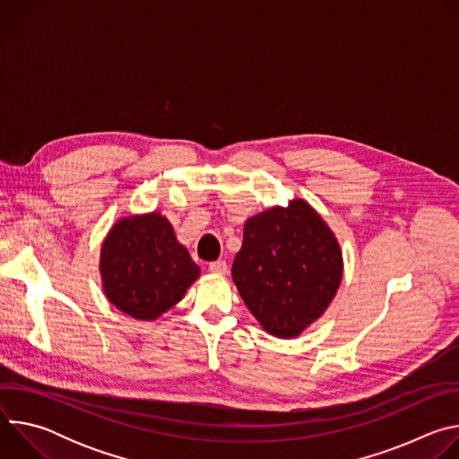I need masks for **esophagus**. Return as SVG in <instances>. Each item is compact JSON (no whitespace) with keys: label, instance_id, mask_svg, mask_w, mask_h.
Here are the masks:
<instances>
[{"label":"esophagus","instance_id":"1","mask_svg":"<svg viewBox=\"0 0 459 459\" xmlns=\"http://www.w3.org/2000/svg\"><path fill=\"white\" fill-rule=\"evenodd\" d=\"M209 271H211L212 274H218V276H225V274L229 273V265L225 264V261L218 259V261H212V264L209 265Z\"/></svg>","mask_w":459,"mask_h":459}]
</instances>
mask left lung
<instances>
[{"instance_id": "left-lung-1", "label": "left lung", "mask_w": 459, "mask_h": 459, "mask_svg": "<svg viewBox=\"0 0 459 459\" xmlns=\"http://www.w3.org/2000/svg\"><path fill=\"white\" fill-rule=\"evenodd\" d=\"M232 280L261 329L298 338L319 319L343 280V252L333 229L301 198L245 221Z\"/></svg>"}]
</instances>
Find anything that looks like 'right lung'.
I'll return each mask as SVG.
<instances>
[{"label": "right lung", "instance_id": "right-lung-1", "mask_svg": "<svg viewBox=\"0 0 459 459\" xmlns=\"http://www.w3.org/2000/svg\"><path fill=\"white\" fill-rule=\"evenodd\" d=\"M105 298L123 314L156 321L179 303L202 271L161 212L128 214L107 232L100 250Z\"/></svg>", "mask_w": 459, "mask_h": 459}]
</instances>
